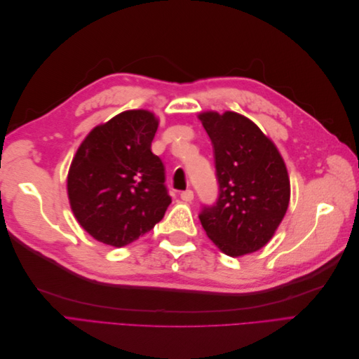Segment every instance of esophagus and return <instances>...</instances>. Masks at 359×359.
<instances>
[{
	"label": "esophagus",
	"mask_w": 359,
	"mask_h": 359,
	"mask_svg": "<svg viewBox=\"0 0 359 359\" xmlns=\"http://www.w3.org/2000/svg\"><path fill=\"white\" fill-rule=\"evenodd\" d=\"M193 198H194V194H193L191 190H186V191L181 193V199H182L184 202H191Z\"/></svg>",
	"instance_id": "34e87169"
}]
</instances>
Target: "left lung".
<instances>
[{
    "instance_id": "1",
    "label": "left lung",
    "mask_w": 359,
    "mask_h": 359,
    "mask_svg": "<svg viewBox=\"0 0 359 359\" xmlns=\"http://www.w3.org/2000/svg\"><path fill=\"white\" fill-rule=\"evenodd\" d=\"M208 133L219 182L215 203L199 214L210 240L227 256L262 248L283 220L290 199L278 149L253 121L236 112L199 115Z\"/></svg>"
}]
</instances>
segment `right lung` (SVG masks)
I'll list each match as a JSON object with an SVG mask.
<instances>
[{
    "instance_id": "right-lung-1",
    "label": "right lung",
    "mask_w": 359,
    "mask_h": 359,
    "mask_svg": "<svg viewBox=\"0 0 359 359\" xmlns=\"http://www.w3.org/2000/svg\"><path fill=\"white\" fill-rule=\"evenodd\" d=\"M158 127L148 111H126L85 137L67 177L76 220L97 241L124 247L149 232L172 202L165 166L151 151Z\"/></svg>"
}]
</instances>
